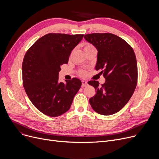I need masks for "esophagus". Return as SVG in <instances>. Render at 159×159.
I'll list each match as a JSON object with an SVG mask.
<instances>
[{
	"mask_svg": "<svg viewBox=\"0 0 159 159\" xmlns=\"http://www.w3.org/2000/svg\"><path fill=\"white\" fill-rule=\"evenodd\" d=\"M87 86H88V82L84 80H82V88H84V87H86Z\"/></svg>",
	"mask_w": 159,
	"mask_h": 159,
	"instance_id": "34e87169",
	"label": "esophagus"
}]
</instances>
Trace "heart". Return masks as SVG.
<instances>
[{
  "instance_id": "heart-1",
  "label": "heart",
  "mask_w": 159,
  "mask_h": 159,
  "mask_svg": "<svg viewBox=\"0 0 159 159\" xmlns=\"http://www.w3.org/2000/svg\"><path fill=\"white\" fill-rule=\"evenodd\" d=\"M93 48V46L91 45V44H86L85 45V46H84V50H86L87 49H89V48ZM80 75H82V76H86V74H87V72L86 71H84V70H82V71H81L80 72Z\"/></svg>"
}]
</instances>
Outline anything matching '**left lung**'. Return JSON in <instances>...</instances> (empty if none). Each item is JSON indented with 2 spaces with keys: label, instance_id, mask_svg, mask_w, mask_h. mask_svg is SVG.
Listing matches in <instances>:
<instances>
[{
  "label": "left lung",
  "instance_id": "obj_1",
  "mask_svg": "<svg viewBox=\"0 0 159 159\" xmlns=\"http://www.w3.org/2000/svg\"><path fill=\"white\" fill-rule=\"evenodd\" d=\"M84 39L97 48L95 70H101L106 79L101 86L96 80L88 82L97 91L89 104L99 114H115L128 103L137 86L135 54L126 41L112 33H91L85 35Z\"/></svg>",
  "mask_w": 159,
  "mask_h": 159
}]
</instances>
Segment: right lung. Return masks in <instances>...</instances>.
<instances>
[{"mask_svg":"<svg viewBox=\"0 0 159 159\" xmlns=\"http://www.w3.org/2000/svg\"><path fill=\"white\" fill-rule=\"evenodd\" d=\"M84 35L48 33L38 39L23 59V86L32 104L49 116L68 111L82 82L77 78L58 81L61 66L68 64L71 52Z\"/></svg>","mask_w":159,"mask_h":159,"instance_id":"obj_1","label":"right lung"}]
</instances>
